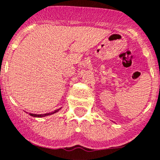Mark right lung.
Here are the masks:
<instances>
[{"instance_id":"add662e5","label":"right lung","mask_w":160,"mask_h":160,"mask_svg":"<svg viewBox=\"0 0 160 160\" xmlns=\"http://www.w3.org/2000/svg\"><path fill=\"white\" fill-rule=\"evenodd\" d=\"M61 109V108L59 109H56V110H55L54 112H50V113H46V114H41V115H37V114H31L30 113V115H31V116L33 117H36V118H42V117H45V116H48V115H52V114H55L57 112H59V111Z\"/></svg>"}]
</instances>
